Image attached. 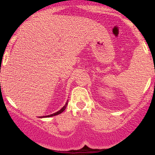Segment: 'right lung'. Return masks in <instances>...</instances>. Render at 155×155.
Here are the masks:
<instances>
[{
  "mask_svg": "<svg viewBox=\"0 0 155 155\" xmlns=\"http://www.w3.org/2000/svg\"><path fill=\"white\" fill-rule=\"evenodd\" d=\"M67 104H68V103H66V104H65V106L63 107V108H62L61 110H60L59 111H57V113H53V114H51V115H48V116H43V117H51V116H57V115H58V114H60V113H63V111L65 110V109H66V107H67Z\"/></svg>",
  "mask_w": 155,
  "mask_h": 155,
  "instance_id": "1",
  "label": "right lung"
}]
</instances>
